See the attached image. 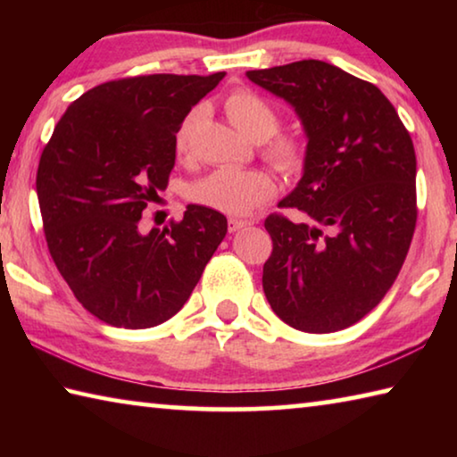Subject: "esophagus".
<instances>
[{
  "instance_id": "esophagus-1",
  "label": "esophagus",
  "mask_w": 457,
  "mask_h": 457,
  "mask_svg": "<svg viewBox=\"0 0 457 457\" xmlns=\"http://www.w3.org/2000/svg\"><path fill=\"white\" fill-rule=\"evenodd\" d=\"M228 226H229V231H231V234H234V231H239L242 228H247V226H250V221H247V220L231 218V220L228 221Z\"/></svg>"
}]
</instances>
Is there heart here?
Listing matches in <instances>:
<instances>
[{
  "label": "heart",
  "instance_id": "obj_1",
  "mask_svg": "<svg viewBox=\"0 0 457 457\" xmlns=\"http://www.w3.org/2000/svg\"><path fill=\"white\" fill-rule=\"evenodd\" d=\"M226 112L229 120L245 137L258 143L274 137L278 127H280V117H278L276 108L252 90L239 88L231 92L226 98ZM199 114V108L191 111L177 129V153L187 151L191 130L195 127ZM266 157L282 171L296 173L304 165V143L296 137H276L272 142L266 143ZM274 189L276 185L272 177L266 171H260V169L221 167L193 185L191 195L197 204L212 207L215 212L244 215L272 197Z\"/></svg>",
  "mask_w": 457,
  "mask_h": 457
}]
</instances>
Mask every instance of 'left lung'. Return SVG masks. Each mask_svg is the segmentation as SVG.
Instances as JSON below:
<instances>
[{
    "label": "left lung",
    "instance_id": "1",
    "mask_svg": "<svg viewBox=\"0 0 457 457\" xmlns=\"http://www.w3.org/2000/svg\"><path fill=\"white\" fill-rule=\"evenodd\" d=\"M303 122V177L278 207L304 215L264 221L272 256L266 298L292 328L337 332L359 322L391 288L411 244L415 151L386 96L320 60L245 72Z\"/></svg>",
    "mask_w": 457,
    "mask_h": 457
}]
</instances>
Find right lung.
I'll return each instance as SVG.
<instances>
[{"instance_id": "1", "label": "right lung", "mask_w": 457, "mask_h": 457, "mask_svg": "<svg viewBox=\"0 0 457 457\" xmlns=\"http://www.w3.org/2000/svg\"><path fill=\"white\" fill-rule=\"evenodd\" d=\"M223 76L104 82L66 108L46 145L36 191L50 256L106 324L149 328L171 319L228 234L226 215L193 204L171 228L138 226L167 189L177 129Z\"/></svg>"}]
</instances>
